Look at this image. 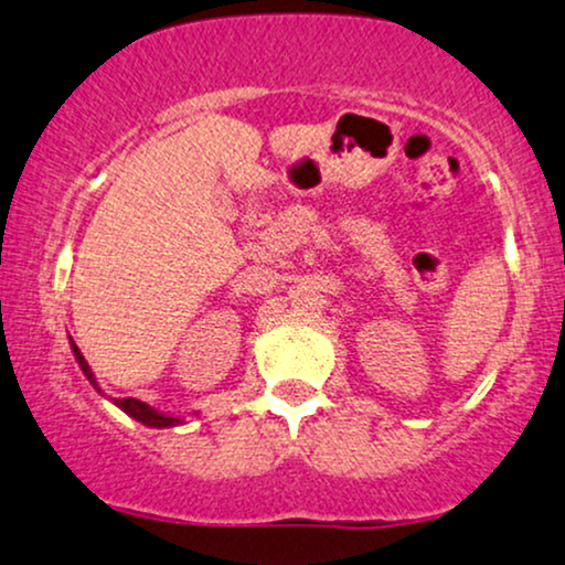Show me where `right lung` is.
I'll list each match as a JSON object with an SVG mask.
<instances>
[{
    "label": "right lung",
    "instance_id": "right-lung-1",
    "mask_svg": "<svg viewBox=\"0 0 565 565\" xmlns=\"http://www.w3.org/2000/svg\"><path fill=\"white\" fill-rule=\"evenodd\" d=\"M71 340V337H68ZM71 350H74V359H76V364H79V369L84 372V377L89 380V385L95 387L97 393L100 395H106L100 391V385H97V380H95V372L93 369H89V364H87V359H84L82 355V350L76 348V342L71 340ZM114 404L121 408V412L125 414H129V417L132 419H138V423H142L146 427H174V425H183L185 419L183 417H174V414H167V412H159V408H153V406H148L146 401H138V398H114Z\"/></svg>",
    "mask_w": 565,
    "mask_h": 565
}]
</instances>
